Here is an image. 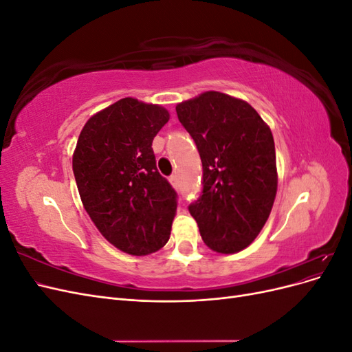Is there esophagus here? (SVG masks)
<instances>
[{"label": "esophagus", "instance_id": "obj_1", "mask_svg": "<svg viewBox=\"0 0 352 352\" xmlns=\"http://www.w3.org/2000/svg\"><path fill=\"white\" fill-rule=\"evenodd\" d=\"M170 184H172L175 188L177 186V184H179V180H177V176L176 175H172L170 176Z\"/></svg>", "mask_w": 352, "mask_h": 352}]
</instances>
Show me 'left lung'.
<instances>
[{
	"mask_svg": "<svg viewBox=\"0 0 352 352\" xmlns=\"http://www.w3.org/2000/svg\"><path fill=\"white\" fill-rule=\"evenodd\" d=\"M202 162V195L189 206L207 247L245 250L267 221L278 192L274 141L254 107L232 95L206 91L176 105Z\"/></svg>",
	"mask_w": 352,
	"mask_h": 352,
	"instance_id": "left-lung-1",
	"label": "left lung"
}]
</instances>
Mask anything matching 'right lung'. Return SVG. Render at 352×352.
Segmentation results:
<instances>
[{
    "label": "right lung",
    "mask_w": 352,
    "mask_h": 352,
    "mask_svg": "<svg viewBox=\"0 0 352 352\" xmlns=\"http://www.w3.org/2000/svg\"><path fill=\"white\" fill-rule=\"evenodd\" d=\"M168 119L162 105L122 98L89 117L73 153L83 208L105 239L136 257L164 247L176 216V192L151 148Z\"/></svg>",
    "instance_id": "obj_1"
}]
</instances>
